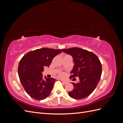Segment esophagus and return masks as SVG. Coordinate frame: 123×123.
Masks as SVG:
<instances>
[{"instance_id": "obj_1", "label": "esophagus", "mask_w": 123, "mask_h": 123, "mask_svg": "<svg viewBox=\"0 0 123 123\" xmlns=\"http://www.w3.org/2000/svg\"><path fill=\"white\" fill-rule=\"evenodd\" d=\"M62 83L64 84H65V85H66V84H67L68 83V81H65V80H62Z\"/></svg>"}]
</instances>
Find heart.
Returning a JSON list of instances; mask_svg holds the SVG:
<instances>
[{"label": "heart", "instance_id": "heart-1", "mask_svg": "<svg viewBox=\"0 0 123 123\" xmlns=\"http://www.w3.org/2000/svg\"><path fill=\"white\" fill-rule=\"evenodd\" d=\"M59 77H64L65 76V73H63V72H61V73H60L59 74Z\"/></svg>", "mask_w": 123, "mask_h": 123}]
</instances>
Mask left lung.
Returning a JSON list of instances; mask_svg holds the SVG:
<instances>
[{"label":"left lung","instance_id":"obj_1","mask_svg":"<svg viewBox=\"0 0 123 123\" xmlns=\"http://www.w3.org/2000/svg\"><path fill=\"white\" fill-rule=\"evenodd\" d=\"M62 50L73 59L74 65L70 78L78 76L80 79V82L72 83L74 88L68 92L69 95L75 99L88 97L94 90L101 77L102 68L99 58L93 53L80 48Z\"/></svg>","mask_w":123,"mask_h":123}]
</instances>
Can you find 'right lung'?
I'll return each instance as SVG.
<instances>
[{
    "label": "right lung",
    "instance_id": "1",
    "mask_svg": "<svg viewBox=\"0 0 123 123\" xmlns=\"http://www.w3.org/2000/svg\"><path fill=\"white\" fill-rule=\"evenodd\" d=\"M62 52L59 49L41 48L29 52L21 59L18 76L25 92L32 98L40 100L50 95L56 80L43 79V67H49L53 58Z\"/></svg>",
    "mask_w": 123,
    "mask_h": 123
}]
</instances>
